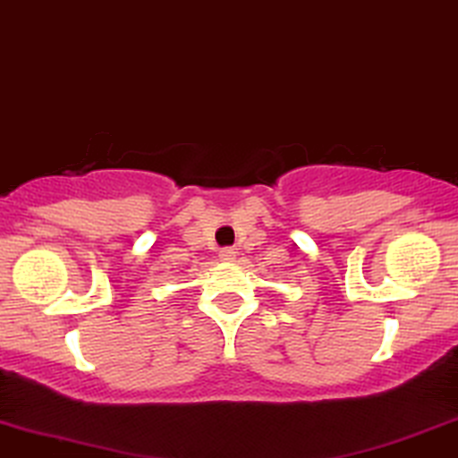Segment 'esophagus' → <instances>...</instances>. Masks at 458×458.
Returning a JSON list of instances; mask_svg holds the SVG:
<instances>
[{
    "instance_id": "34e87169",
    "label": "esophagus",
    "mask_w": 458,
    "mask_h": 458,
    "mask_svg": "<svg viewBox=\"0 0 458 458\" xmlns=\"http://www.w3.org/2000/svg\"><path fill=\"white\" fill-rule=\"evenodd\" d=\"M219 259H222V261H234L236 251H234V249L225 247V249H222V251H219Z\"/></svg>"
}]
</instances>
